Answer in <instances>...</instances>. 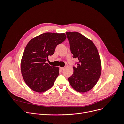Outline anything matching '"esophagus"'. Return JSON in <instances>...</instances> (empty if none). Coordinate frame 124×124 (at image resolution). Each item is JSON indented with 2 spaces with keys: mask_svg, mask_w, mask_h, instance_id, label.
<instances>
[{
  "mask_svg": "<svg viewBox=\"0 0 124 124\" xmlns=\"http://www.w3.org/2000/svg\"><path fill=\"white\" fill-rule=\"evenodd\" d=\"M59 69H60V70H63V69H65V68H64V67H60Z\"/></svg>",
  "mask_w": 124,
  "mask_h": 124,
  "instance_id": "obj_1",
  "label": "esophagus"
}]
</instances>
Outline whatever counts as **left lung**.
Listing matches in <instances>:
<instances>
[{
  "instance_id": "1",
  "label": "left lung",
  "mask_w": 124,
  "mask_h": 124,
  "mask_svg": "<svg viewBox=\"0 0 124 124\" xmlns=\"http://www.w3.org/2000/svg\"><path fill=\"white\" fill-rule=\"evenodd\" d=\"M71 53L78 62L68 80L76 91L85 93L92 89L101 72V63L97 48L93 41L78 32H66Z\"/></svg>"
}]
</instances>
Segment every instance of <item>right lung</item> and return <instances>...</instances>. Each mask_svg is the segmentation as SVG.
<instances>
[{
    "label": "right lung",
    "instance_id": "obj_1",
    "mask_svg": "<svg viewBox=\"0 0 124 124\" xmlns=\"http://www.w3.org/2000/svg\"><path fill=\"white\" fill-rule=\"evenodd\" d=\"M66 39L65 33L46 32L31 39L26 46L21 62L23 79L33 91L43 93L53 86L59 75V67L46 62L58 44Z\"/></svg>",
    "mask_w": 124,
    "mask_h": 124
}]
</instances>
